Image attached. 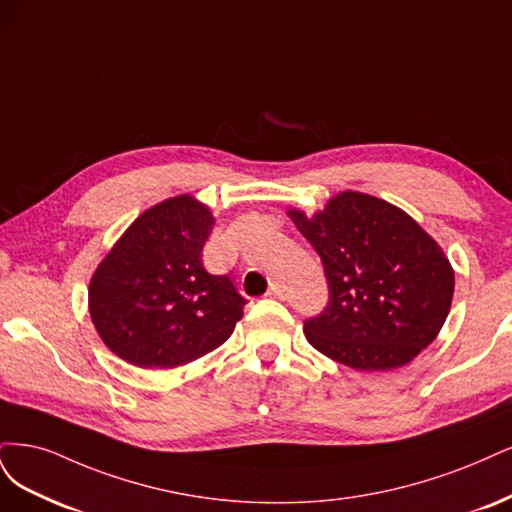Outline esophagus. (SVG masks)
<instances>
[{
  "label": "esophagus",
  "mask_w": 512,
  "mask_h": 512,
  "mask_svg": "<svg viewBox=\"0 0 512 512\" xmlns=\"http://www.w3.org/2000/svg\"><path fill=\"white\" fill-rule=\"evenodd\" d=\"M268 295H270V298L285 300V298H287V289H285V285H280V283H272V285H270V289H268Z\"/></svg>",
  "instance_id": "obj_1"
}]
</instances>
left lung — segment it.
Here are the masks:
<instances>
[{"mask_svg":"<svg viewBox=\"0 0 512 512\" xmlns=\"http://www.w3.org/2000/svg\"><path fill=\"white\" fill-rule=\"evenodd\" d=\"M319 253L329 304L304 334L329 359L359 372L410 364L451 310L455 272L440 244L381 197L342 191L323 210L289 208Z\"/></svg>","mask_w":512,"mask_h":512,"instance_id":"1","label":"left lung"}]
</instances>
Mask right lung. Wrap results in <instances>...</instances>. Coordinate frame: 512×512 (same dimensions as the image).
<instances>
[{
    "mask_svg": "<svg viewBox=\"0 0 512 512\" xmlns=\"http://www.w3.org/2000/svg\"><path fill=\"white\" fill-rule=\"evenodd\" d=\"M212 225L193 195L170 197L144 210L93 272L91 321L127 364L178 368L232 336L246 300L229 276L202 266Z\"/></svg>",
    "mask_w": 512,
    "mask_h": 512,
    "instance_id": "right-lung-1",
    "label": "right lung"
}]
</instances>
